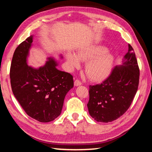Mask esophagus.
<instances>
[{"label":"esophagus","mask_w":152,"mask_h":152,"mask_svg":"<svg viewBox=\"0 0 152 152\" xmlns=\"http://www.w3.org/2000/svg\"><path fill=\"white\" fill-rule=\"evenodd\" d=\"M81 84H82V82L80 81H79L78 80H76L75 82H74V86H80Z\"/></svg>","instance_id":"1"}]
</instances>
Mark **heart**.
Listing matches in <instances>:
<instances>
[{
  "label": "heart",
  "mask_w": 152,
  "mask_h": 152,
  "mask_svg": "<svg viewBox=\"0 0 152 152\" xmlns=\"http://www.w3.org/2000/svg\"><path fill=\"white\" fill-rule=\"evenodd\" d=\"M66 60L70 70L79 68L80 61H86L84 70L90 80L101 82L111 72L115 58L106 47L100 44H87L80 48L74 53L67 52Z\"/></svg>",
  "instance_id": "heart-1"
}]
</instances>
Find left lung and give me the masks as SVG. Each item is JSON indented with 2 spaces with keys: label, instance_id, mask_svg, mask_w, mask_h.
Listing matches in <instances>:
<instances>
[{
  "label": "left lung",
  "instance_id": "obj_1",
  "mask_svg": "<svg viewBox=\"0 0 152 152\" xmlns=\"http://www.w3.org/2000/svg\"><path fill=\"white\" fill-rule=\"evenodd\" d=\"M139 78L140 69L135 53L129 44L122 64L115 66L101 84L89 86L87 107L90 115L102 123L111 122L122 116L137 92Z\"/></svg>",
  "mask_w": 152,
  "mask_h": 152
}]
</instances>
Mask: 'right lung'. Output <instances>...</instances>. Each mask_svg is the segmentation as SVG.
Wrapping results in <instances>:
<instances>
[{
    "label": "right lung",
    "mask_w": 152,
    "mask_h": 152,
    "mask_svg": "<svg viewBox=\"0 0 152 152\" xmlns=\"http://www.w3.org/2000/svg\"><path fill=\"white\" fill-rule=\"evenodd\" d=\"M33 37H27L15 51L10 70L11 88L29 117L48 123L61 114L66 95L74 86L73 77L56 68L58 62L54 58H48L45 65L38 68L28 65Z\"/></svg>",
    "instance_id": "right-lung-1"
}]
</instances>
